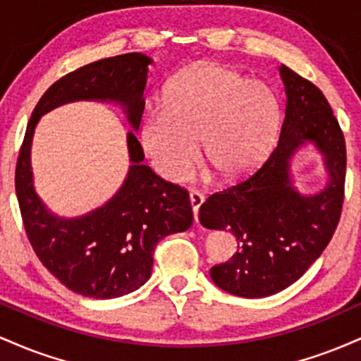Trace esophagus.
Segmentation results:
<instances>
[{
	"mask_svg": "<svg viewBox=\"0 0 361 361\" xmlns=\"http://www.w3.org/2000/svg\"><path fill=\"white\" fill-rule=\"evenodd\" d=\"M204 200H205V195L202 192H198V190H192V192H190V204H192L195 221H198V209H200L202 204H204Z\"/></svg>",
	"mask_w": 361,
	"mask_h": 361,
	"instance_id": "esophagus-1",
	"label": "esophagus"
}]
</instances>
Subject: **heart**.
Masks as SVG:
<instances>
[{
	"label": "heart",
	"mask_w": 361,
	"mask_h": 361,
	"mask_svg": "<svg viewBox=\"0 0 361 361\" xmlns=\"http://www.w3.org/2000/svg\"><path fill=\"white\" fill-rule=\"evenodd\" d=\"M281 126L280 102L264 82L217 62L180 73L164 90L163 111H149L139 142L168 181H183L202 159L224 181L250 175L267 159Z\"/></svg>",
	"instance_id": "heart-1"
}]
</instances>
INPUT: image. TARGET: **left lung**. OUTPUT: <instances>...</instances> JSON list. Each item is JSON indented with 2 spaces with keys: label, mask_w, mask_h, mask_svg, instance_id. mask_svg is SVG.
Instances as JSON below:
<instances>
[{
  "label": "left lung",
  "mask_w": 361,
  "mask_h": 361,
  "mask_svg": "<svg viewBox=\"0 0 361 361\" xmlns=\"http://www.w3.org/2000/svg\"><path fill=\"white\" fill-rule=\"evenodd\" d=\"M287 94L280 139L252 175L202 204L198 219L207 229L231 231L238 252L210 268L219 288L259 299L279 293L307 271L336 231L345 200V135L316 85L281 64ZM305 142L325 156L330 181L316 195L291 185L289 159Z\"/></svg>",
  "instance_id": "8db88e82"
}]
</instances>
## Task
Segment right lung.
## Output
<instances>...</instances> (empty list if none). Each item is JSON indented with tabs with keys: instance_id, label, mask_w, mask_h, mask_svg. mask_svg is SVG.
I'll return each mask as SVG.
<instances>
[{
	"instance_id": "add662e5",
	"label": "right lung",
	"mask_w": 361,
	"mask_h": 361,
	"mask_svg": "<svg viewBox=\"0 0 361 361\" xmlns=\"http://www.w3.org/2000/svg\"><path fill=\"white\" fill-rule=\"evenodd\" d=\"M151 59L130 52L82 66L42 94L28 120L15 171V190L25 233L37 258L73 292L91 299H115L134 292L151 276L157 243L183 233L193 222L190 195L142 164L144 151L128 132V175L100 209L76 219L49 212L35 193L30 147L39 118L78 100L115 102L137 130Z\"/></svg>"
}]
</instances>
